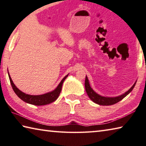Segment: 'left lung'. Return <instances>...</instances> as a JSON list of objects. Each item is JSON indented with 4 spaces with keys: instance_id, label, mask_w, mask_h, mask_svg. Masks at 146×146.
<instances>
[{
    "instance_id": "8db88e82",
    "label": "left lung",
    "mask_w": 146,
    "mask_h": 146,
    "mask_svg": "<svg viewBox=\"0 0 146 146\" xmlns=\"http://www.w3.org/2000/svg\"><path fill=\"white\" fill-rule=\"evenodd\" d=\"M136 83H137V80H136V82H135L134 84L133 85L132 87L129 90L127 91L126 92L123 93L122 95L113 97H104V96H102L99 95V94H98L97 93H96L95 91L91 88L90 84V82H89V80L88 78V76H86L85 79V88L88 97H90V99L92 100L93 102L101 106H110L118 102L119 101L122 100L123 98L126 97L128 94L131 92L133 88H135Z\"/></svg>"
}]
</instances>
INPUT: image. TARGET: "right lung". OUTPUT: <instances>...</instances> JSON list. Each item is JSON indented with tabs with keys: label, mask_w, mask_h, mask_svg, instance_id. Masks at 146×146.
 I'll use <instances>...</instances> for the list:
<instances>
[{
	"label": "right lung",
	"mask_w": 146,
	"mask_h": 146,
	"mask_svg": "<svg viewBox=\"0 0 146 146\" xmlns=\"http://www.w3.org/2000/svg\"><path fill=\"white\" fill-rule=\"evenodd\" d=\"M8 73L12 88H13L14 92L15 93L16 95L18 96L21 100H23L25 102L35 106H44L49 104L52 103L54 101H55L57 99V98L58 97V96L61 92L62 87L64 81L65 80V79L68 77V76L69 75V74H68L67 75L64 76L62 78V80L60 81V82L59 83V84L57 86V87H56L54 90L50 91V92L44 93L43 95H28V94L24 93L23 91L19 90V89L16 87V86L14 84L13 80H12L11 76L9 75L8 70Z\"/></svg>",
	"instance_id": "1"
}]
</instances>
